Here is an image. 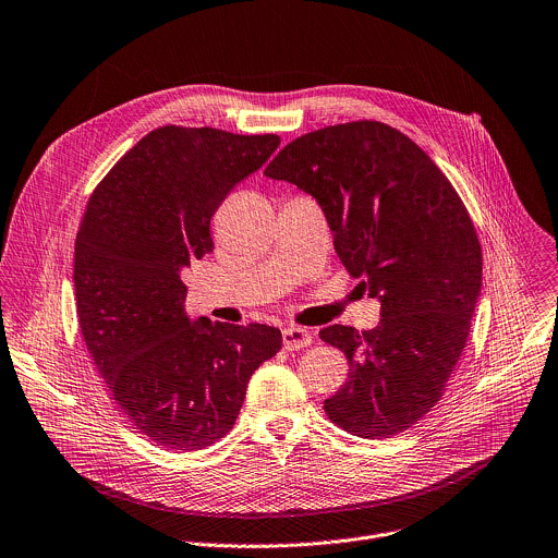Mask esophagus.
<instances>
[{
    "instance_id": "esophagus-1",
    "label": "esophagus",
    "mask_w": 558,
    "mask_h": 558,
    "mask_svg": "<svg viewBox=\"0 0 558 558\" xmlns=\"http://www.w3.org/2000/svg\"><path fill=\"white\" fill-rule=\"evenodd\" d=\"M313 341V335L306 328H295L289 326L282 330V343L287 350H300Z\"/></svg>"
}]
</instances>
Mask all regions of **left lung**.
<instances>
[{
  "mask_svg": "<svg viewBox=\"0 0 558 558\" xmlns=\"http://www.w3.org/2000/svg\"><path fill=\"white\" fill-rule=\"evenodd\" d=\"M265 174L319 204L339 260L381 304L373 330H319L350 363L324 401L328 418L373 440L405 432L440 401L482 291V247L464 204L421 146L373 120L293 140Z\"/></svg>",
  "mask_w": 558,
  "mask_h": 558,
  "instance_id": "8db88e82",
  "label": "left lung"
}]
</instances>
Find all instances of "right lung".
I'll return each mask as SVG.
<instances>
[{
  "label": "right lung",
  "mask_w": 558,
  "mask_h": 558,
  "mask_svg": "<svg viewBox=\"0 0 558 558\" xmlns=\"http://www.w3.org/2000/svg\"><path fill=\"white\" fill-rule=\"evenodd\" d=\"M280 137L161 126L98 183L74 247L78 324L129 423L197 451L236 423L254 369L282 348L274 326L191 319L181 274L215 250L210 221Z\"/></svg>",
  "instance_id": "add662e5"
}]
</instances>
